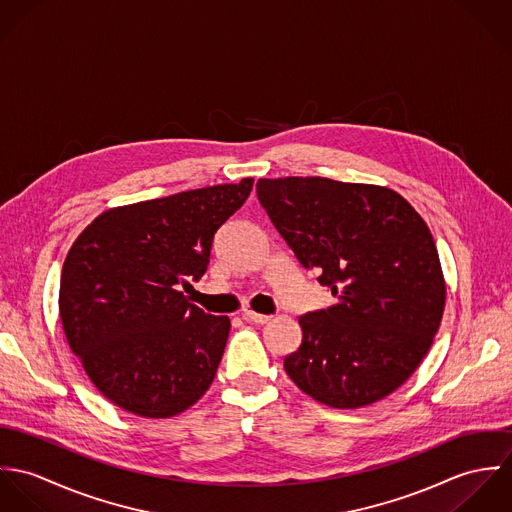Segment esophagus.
<instances>
[{
  "label": "esophagus",
  "instance_id": "esophagus-1",
  "mask_svg": "<svg viewBox=\"0 0 512 512\" xmlns=\"http://www.w3.org/2000/svg\"><path fill=\"white\" fill-rule=\"evenodd\" d=\"M246 321H252V323H260V325H264V323H270L272 321V315H262V313H256V311H244V315H242Z\"/></svg>",
  "mask_w": 512,
  "mask_h": 512
}]
</instances>
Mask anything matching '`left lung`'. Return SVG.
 Instances as JSON below:
<instances>
[{
  "instance_id": "left-lung-1",
  "label": "left lung",
  "mask_w": 512,
  "mask_h": 512,
  "mask_svg": "<svg viewBox=\"0 0 512 512\" xmlns=\"http://www.w3.org/2000/svg\"><path fill=\"white\" fill-rule=\"evenodd\" d=\"M268 217L305 268L337 297L299 317L288 376L331 408L370 406L400 388L428 355L445 307L434 236L416 209L382 185L327 177L256 183Z\"/></svg>"
}]
</instances>
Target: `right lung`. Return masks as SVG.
Returning a JSON list of instances; mask_svg holds the SVG:
<instances>
[{"label":"right lung","mask_w":512,"mask_h":512,"mask_svg":"<svg viewBox=\"0 0 512 512\" xmlns=\"http://www.w3.org/2000/svg\"><path fill=\"white\" fill-rule=\"evenodd\" d=\"M254 179L114 207L74 240L61 274L59 315L92 384L118 408L171 418L209 390L230 319L181 288L207 272L213 236Z\"/></svg>","instance_id":"obj_1"}]
</instances>
